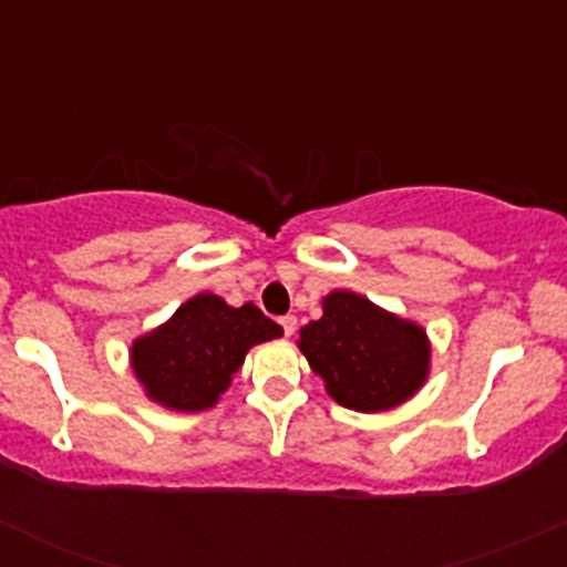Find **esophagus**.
I'll list each match as a JSON object with an SVG mask.
<instances>
[{"mask_svg":"<svg viewBox=\"0 0 567 567\" xmlns=\"http://www.w3.org/2000/svg\"><path fill=\"white\" fill-rule=\"evenodd\" d=\"M279 326H282L285 337H290L296 331V318L293 316H282V318H279Z\"/></svg>","mask_w":567,"mask_h":567,"instance_id":"obj_1","label":"esophagus"}]
</instances>
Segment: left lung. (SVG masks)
Returning <instances> with one entry per match:
<instances>
[{
    "label": "left lung",
    "instance_id": "8db88e82",
    "mask_svg": "<svg viewBox=\"0 0 567 567\" xmlns=\"http://www.w3.org/2000/svg\"><path fill=\"white\" fill-rule=\"evenodd\" d=\"M310 368L346 409L384 411L422 386L431 362L425 331L351 290L323 299V318L299 334Z\"/></svg>",
    "mask_w": 567,
    "mask_h": 567
}]
</instances>
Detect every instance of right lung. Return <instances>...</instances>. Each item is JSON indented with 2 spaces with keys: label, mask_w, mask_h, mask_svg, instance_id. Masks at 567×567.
Masks as SVG:
<instances>
[{
  "label": "right lung",
  "mask_w": 567,
  "mask_h": 567,
  "mask_svg": "<svg viewBox=\"0 0 567 567\" xmlns=\"http://www.w3.org/2000/svg\"><path fill=\"white\" fill-rule=\"evenodd\" d=\"M279 334L282 326L255 305L230 307L219 296L199 293L167 323L134 342L131 368L156 403L203 411L227 390L249 348Z\"/></svg>",
  "instance_id": "obj_1"
}]
</instances>
